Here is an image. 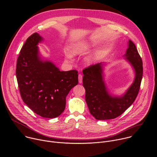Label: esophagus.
Returning <instances> with one entry per match:
<instances>
[{"label":"esophagus","instance_id":"1","mask_svg":"<svg viewBox=\"0 0 157 157\" xmlns=\"http://www.w3.org/2000/svg\"><path fill=\"white\" fill-rule=\"evenodd\" d=\"M78 79H79V82L80 84L82 83V76L81 74H79L78 75Z\"/></svg>","mask_w":157,"mask_h":157}]
</instances>
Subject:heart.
<instances>
[{"instance_id":"b5f03b06","label":"heart","mask_w":157,"mask_h":157,"mask_svg":"<svg viewBox=\"0 0 157 157\" xmlns=\"http://www.w3.org/2000/svg\"><path fill=\"white\" fill-rule=\"evenodd\" d=\"M96 44V41H93L90 42L84 43H77L73 44L70 48L69 55L71 56H81L85 54L91 48H92ZM69 55H67V58H70ZM91 61L90 60L87 61V63L90 64Z\"/></svg>"}]
</instances>
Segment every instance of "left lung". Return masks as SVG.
Instances as JSON below:
<instances>
[{"label": "left lung", "mask_w": 157, "mask_h": 157, "mask_svg": "<svg viewBox=\"0 0 157 157\" xmlns=\"http://www.w3.org/2000/svg\"><path fill=\"white\" fill-rule=\"evenodd\" d=\"M123 56L133 70L135 77L121 95L112 93L106 85L104 71L107 63H98L82 71L86 102L91 114L97 120L113 119L121 116L137 96L143 75L142 61L135 44L130 40Z\"/></svg>", "instance_id": "8db88e82"}]
</instances>
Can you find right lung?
<instances>
[{
  "label": "right lung",
  "instance_id": "1",
  "mask_svg": "<svg viewBox=\"0 0 157 157\" xmlns=\"http://www.w3.org/2000/svg\"><path fill=\"white\" fill-rule=\"evenodd\" d=\"M44 40L38 33L29 36L18 57L16 76L21 97L35 113L53 119L63 113L66 98L78 83L76 70L61 71L41 55L38 44Z\"/></svg>",
  "mask_w": 157,
  "mask_h": 157
}]
</instances>
